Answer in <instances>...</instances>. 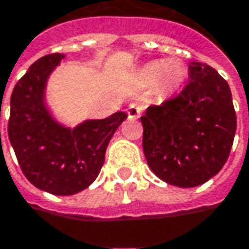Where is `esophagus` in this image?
<instances>
[{
	"instance_id": "esophagus-1",
	"label": "esophagus",
	"mask_w": 249,
	"mask_h": 249,
	"mask_svg": "<svg viewBox=\"0 0 249 249\" xmlns=\"http://www.w3.org/2000/svg\"><path fill=\"white\" fill-rule=\"evenodd\" d=\"M142 111H144V105H141V104H138V102H134V104H131V105L128 107L126 114H128L129 118H138V117L141 115Z\"/></svg>"
}]
</instances>
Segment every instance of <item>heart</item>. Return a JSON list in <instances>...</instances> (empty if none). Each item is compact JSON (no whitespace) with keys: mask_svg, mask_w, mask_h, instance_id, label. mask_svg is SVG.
Wrapping results in <instances>:
<instances>
[{"mask_svg":"<svg viewBox=\"0 0 249 249\" xmlns=\"http://www.w3.org/2000/svg\"><path fill=\"white\" fill-rule=\"evenodd\" d=\"M167 74V78L163 77V72ZM147 81L152 84H161L165 89L178 88L185 78V68L184 65L177 59H157L152 62H148L142 71Z\"/></svg>","mask_w":249,"mask_h":249,"instance_id":"heart-1","label":"heart"}]
</instances>
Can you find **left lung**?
I'll use <instances>...</instances> for the list:
<instances>
[{
  "mask_svg": "<svg viewBox=\"0 0 249 249\" xmlns=\"http://www.w3.org/2000/svg\"><path fill=\"white\" fill-rule=\"evenodd\" d=\"M188 72L178 97L148 107L141 117L149 168L181 188L201 185L221 171L237 129L228 82L202 62H191Z\"/></svg>",
  "mask_w": 249,
  "mask_h": 249,
  "instance_id": "obj_1",
  "label": "left lung"
}]
</instances>
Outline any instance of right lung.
Wrapping results in <instances>:
<instances>
[{"label":"right lung","instance_id":"right-lung-1","mask_svg":"<svg viewBox=\"0 0 249 249\" xmlns=\"http://www.w3.org/2000/svg\"><path fill=\"white\" fill-rule=\"evenodd\" d=\"M64 57L50 54L28 68L14 87L8 121L10 142L24 175L36 188L54 195L77 194L95 181L109 140L126 118L118 111L74 128L59 124L47 108L45 88Z\"/></svg>","mask_w":249,"mask_h":249}]
</instances>
